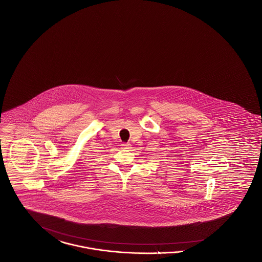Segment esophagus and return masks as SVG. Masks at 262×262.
Wrapping results in <instances>:
<instances>
[{"label":"esophagus","instance_id":"obj_1","mask_svg":"<svg viewBox=\"0 0 262 262\" xmlns=\"http://www.w3.org/2000/svg\"><path fill=\"white\" fill-rule=\"evenodd\" d=\"M130 148H131V145L129 143H122L121 144V149L126 150V149H130Z\"/></svg>","mask_w":262,"mask_h":262}]
</instances>
